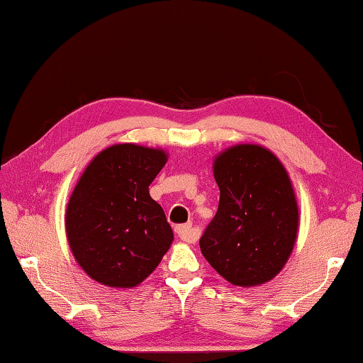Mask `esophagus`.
Returning a JSON list of instances; mask_svg holds the SVG:
<instances>
[{
    "mask_svg": "<svg viewBox=\"0 0 363 363\" xmlns=\"http://www.w3.org/2000/svg\"><path fill=\"white\" fill-rule=\"evenodd\" d=\"M176 235L181 238V240L187 242V243H194L198 238V230L191 228V225H179L174 228Z\"/></svg>",
    "mask_w": 363,
    "mask_h": 363,
    "instance_id": "obj_1",
    "label": "esophagus"
}]
</instances>
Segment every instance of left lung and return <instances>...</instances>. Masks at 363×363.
I'll list each match as a JSON object with an SVG mask.
<instances>
[{
    "mask_svg": "<svg viewBox=\"0 0 363 363\" xmlns=\"http://www.w3.org/2000/svg\"><path fill=\"white\" fill-rule=\"evenodd\" d=\"M218 211L199 238L206 260L242 287L264 284L287 262L298 204L285 168L257 145H237L215 159Z\"/></svg>",
    "mask_w": 363,
    "mask_h": 363,
    "instance_id": "8db88e82",
    "label": "left lung"
}]
</instances>
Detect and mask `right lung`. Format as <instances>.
Masks as SVG:
<instances>
[{"instance_id": "add662e5", "label": "right lung", "mask_w": 363, "mask_h": 363, "mask_svg": "<svg viewBox=\"0 0 363 363\" xmlns=\"http://www.w3.org/2000/svg\"><path fill=\"white\" fill-rule=\"evenodd\" d=\"M167 154L133 143L113 145L90 162L67 207V237L90 277L130 289L148 277L173 242L150 184Z\"/></svg>"}]
</instances>
